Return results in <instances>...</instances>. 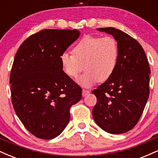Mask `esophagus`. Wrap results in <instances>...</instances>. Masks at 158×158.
Wrapping results in <instances>:
<instances>
[{
	"label": "esophagus",
	"instance_id": "34e87169",
	"mask_svg": "<svg viewBox=\"0 0 158 158\" xmlns=\"http://www.w3.org/2000/svg\"><path fill=\"white\" fill-rule=\"evenodd\" d=\"M90 93L89 90H82V97H86L88 94Z\"/></svg>",
	"mask_w": 158,
	"mask_h": 158
}]
</instances>
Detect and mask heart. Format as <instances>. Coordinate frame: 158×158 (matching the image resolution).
<instances>
[{
	"mask_svg": "<svg viewBox=\"0 0 158 158\" xmlns=\"http://www.w3.org/2000/svg\"><path fill=\"white\" fill-rule=\"evenodd\" d=\"M73 53L61 55L63 71L70 78L77 79L85 68L86 72L78 83L90 88L98 81H106L114 73L118 62V44L111 36H85L76 45Z\"/></svg>",
	"mask_w": 158,
	"mask_h": 158,
	"instance_id": "b5f03b06",
	"label": "heart"
}]
</instances>
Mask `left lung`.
Wrapping results in <instances>:
<instances>
[{
	"mask_svg": "<svg viewBox=\"0 0 158 158\" xmlns=\"http://www.w3.org/2000/svg\"><path fill=\"white\" fill-rule=\"evenodd\" d=\"M97 30L115 39L119 57L111 77L92 91L97 98L93 117L108 133H126L136 126L147 102L149 65L142 46L129 35L114 27Z\"/></svg>",
	"mask_w": 158,
	"mask_h": 158,
	"instance_id": "1",
	"label": "left lung"
}]
</instances>
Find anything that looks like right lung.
Returning a JSON list of instances; mask_svg holds the SVG:
<instances>
[{
  "mask_svg": "<svg viewBox=\"0 0 158 158\" xmlns=\"http://www.w3.org/2000/svg\"><path fill=\"white\" fill-rule=\"evenodd\" d=\"M80 35L77 30H44L21 44L12 64L10 84L20 120L38 138L52 139L70 121V106L81 88L64 73L60 56Z\"/></svg>",
  "mask_w": 158,
  "mask_h": 158,
  "instance_id": "obj_1",
  "label": "right lung"
}]
</instances>
